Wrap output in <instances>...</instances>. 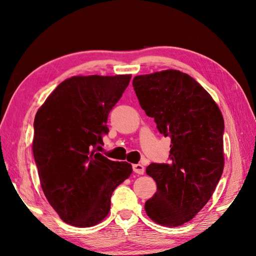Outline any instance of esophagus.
Returning a JSON list of instances; mask_svg holds the SVG:
<instances>
[{"label":"esophagus","instance_id":"34e87169","mask_svg":"<svg viewBox=\"0 0 256 256\" xmlns=\"http://www.w3.org/2000/svg\"><path fill=\"white\" fill-rule=\"evenodd\" d=\"M133 170H134V172H136L138 175H143L145 172V168L142 164H135V165H133Z\"/></svg>","mask_w":256,"mask_h":256}]
</instances>
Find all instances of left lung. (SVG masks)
<instances>
[{
	"mask_svg": "<svg viewBox=\"0 0 256 256\" xmlns=\"http://www.w3.org/2000/svg\"><path fill=\"white\" fill-rule=\"evenodd\" d=\"M133 86L145 113L172 138L170 164L146 167L157 192L145 211L156 224L180 226L204 208L221 178L224 116L208 92L179 70L135 76Z\"/></svg>",
	"mask_w": 256,
	"mask_h": 256,
	"instance_id": "obj_1",
	"label": "left lung"
}]
</instances>
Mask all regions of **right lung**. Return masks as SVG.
<instances>
[{"label":"right lung","instance_id":"right-lung-1","mask_svg":"<svg viewBox=\"0 0 256 256\" xmlns=\"http://www.w3.org/2000/svg\"><path fill=\"white\" fill-rule=\"evenodd\" d=\"M132 74L74 76L59 84L38 108L32 153L40 186L60 219L77 228L106 218L111 196L131 175L128 162L98 153L108 113Z\"/></svg>","mask_w":256,"mask_h":256}]
</instances>
